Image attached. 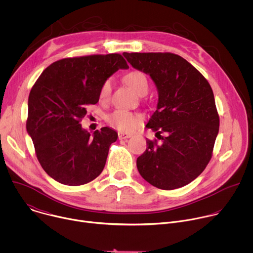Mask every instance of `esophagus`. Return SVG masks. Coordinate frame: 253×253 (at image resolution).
I'll return each instance as SVG.
<instances>
[{
    "label": "esophagus",
    "mask_w": 253,
    "mask_h": 253,
    "mask_svg": "<svg viewBox=\"0 0 253 253\" xmlns=\"http://www.w3.org/2000/svg\"><path fill=\"white\" fill-rule=\"evenodd\" d=\"M131 137V134H128V133H124V132H119L118 133V138L120 140H125V139H128Z\"/></svg>",
    "instance_id": "1"
}]
</instances>
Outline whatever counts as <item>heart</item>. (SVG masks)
<instances>
[{"mask_svg":"<svg viewBox=\"0 0 253 253\" xmlns=\"http://www.w3.org/2000/svg\"><path fill=\"white\" fill-rule=\"evenodd\" d=\"M125 82L140 96H144L149 88V83L146 75L141 71L133 70L129 72L124 77ZM112 91V80L107 79L103 82L100 87L99 96L102 100H107L109 98ZM108 122L114 128L120 131H131L135 129L142 121L140 115L131 113L126 110H115L107 118Z\"/></svg>","mask_w":253,"mask_h":253,"instance_id":"b5f03b06","label":"heart"}]
</instances>
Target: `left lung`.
<instances>
[{"label":"left lung","mask_w":253,"mask_h":253,"mask_svg":"<svg viewBox=\"0 0 253 253\" xmlns=\"http://www.w3.org/2000/svg\"><path fill=\"white\" fill-rule=\"evenodd\" d=\"M123 56L133 68L148 74L158 91L157 110L146 127L161 142L147 139L145 152L137 158L138 171L163 190L185 186L207 166L219 131L213 91L200 72L176 54Z\"/></svg>","instance_id":"left-lung-1"}]
</instances>
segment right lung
Instances as JSON below:
<instances>
[{
	"instance_id": "obj_1",
	"label": "right lung",
	"mask_w": 253,
	"mask_h": 253,
	"mask_svg": "<svg viewBox=\"0 0 253 253\" xmlns=\"http://www.w3.org/2000/svg\"><path fill=\"white\" fill-rule=\"evenodd\" d=\"M128 68L120 54L65 58L47 67L32 87L27 132L42 168L56 181L83 185L103 171L118 134L103 127L91 136L80 122L87 106L99 101L103 82Z\"/></svg>"
}]
</instances>
